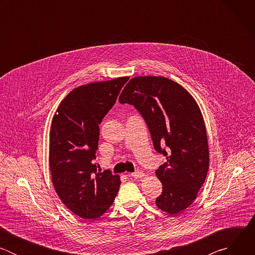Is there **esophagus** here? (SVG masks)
Segmentation results:
<instances>
[{"label": "esophagus", "instance_id": "obj_1", "mask_svg": "<svg viewBox=\"0 0 255 255\" xmlns=\"http://www.w3.org/2000/svg\"><path fill=\"white\" fill-rule=\"evenodd\" d=\"M129 176H132L134 178H141L144 176V173L142 171H136V172H133L131 174H129Z\"/></svg>", "mask_w": 255, "mask_h": 255}]
</instances>
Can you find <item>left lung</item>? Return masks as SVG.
<instances>
[{"label":"left lung","mask_w":255,"mask_h":255,"mask_svg":"<svg viewBox=\"0 0 255 255\" xmlns=\"http://www.w3.org/2000/svg\"><path fill=\"white\" fill-rule=\"evenodd\" d=\"M119 102L137 109L154 149L166 156L155 171L162 184L155 204L176 216L196 200L209 169L207 132L197 102L186 89L163 77L131 79Z\"/></svg>","instance_id":"left-lung-1"}]
</instances>
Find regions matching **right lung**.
Returning <instances> with one entry per match:
<instances>
[{"instance_id": "obj_1", "label": "right lung", "mask_w": 255, "mask_h": 255, "mask_svg": "<svg viewBox=\"0 0 255 255\" xmlns=\"http://www.w3.org/2000/svg\"><path fill=\"white\" fill-rule=\"evenodd\" d=\"M128 77L72 90L60 103L50 128L49 167L62 203L84 219H96L113 204L121 185L110 170L94 163L99 124L116 103Z\"/></svg>"}]
</instances>
